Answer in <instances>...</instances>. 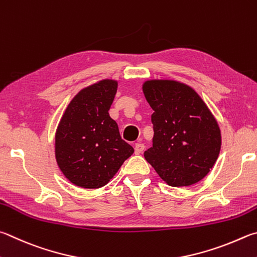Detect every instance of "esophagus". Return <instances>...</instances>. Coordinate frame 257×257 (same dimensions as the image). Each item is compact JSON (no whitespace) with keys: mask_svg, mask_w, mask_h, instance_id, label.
<instances>
[{"mask_svg":"<svg viewBox=\"0 0 257 257\" xmlns=\"http://www.w3.org/2000/svg\"><path fill=\"white\" fill-rule=\"evenodd\" d=\"M144 149H145V145L144 144L137 143L136 145H135V154H136V155H139V154H142L144 152Z\"/></svg>","mask_w":257,"mask_h":257,"instance_id":"34e87169","label":"esophagus"}]
</instances>
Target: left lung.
Here are the masks:
<instances>
[{"label": "left lung", "mask_w": 257, "mask_h": 257, "mask_svg": "<svg viewBox=\"0 0 257 257\" xmlns=\"http://www.w3.org/2000/svg\"><path fill=\"white\" fill-rule=\"evenodd\" d=\"M145 97L154 110L153 147L146 161L171 186L201 181L220 153L221 135L216 119L192 87L169 80L144 83Z\"/></svg>", "instance_id": "left-lung-1"}]
</instances>
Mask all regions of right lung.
Masks as SVG:
<instances>
[{"mask_svg":"<svg viewBox=\"0 0 257 257\" xmlns=\"http://www.w3.org/2000/svg\"><path fill=\"white\" fill-rule=\"evenodd\" d=\"M116 87L115 81L103 80L83 88L68 104L56 132L59 169L81 188L105 185L134 153L109 115Z\"/></svg>","mask_w":257,"mask_h":257,"instance_id":"right-lung-1","label":"right lung"}]
</instances>
